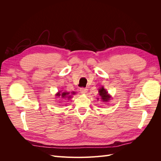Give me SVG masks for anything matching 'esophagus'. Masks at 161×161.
<instances>
[{
	"label": "esophagus",
	"mask_w": 161,
	"mask_h": 161,
	"mask_svg": "<svg viewBox=\"0 0 161 161\" xmlns=\"http://www.w3.org/2000/svg\"><path fill=\"white\" fill-rule=\"evenodd\" d=\"M87 91H88V89H87L86 88H80V92L82 94H85V93H86L87 92Z\"/></svg>",
	"instance_id": "1"
}]
</instances>
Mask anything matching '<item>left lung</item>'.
I'll return each instance as SVG.
<instances>
[{
	"instance_id": "8db88e82",
	"label": "left lung",
	"mask_w": 161,
	"mask_h": 161,
	"mask_svg": "<svg viewBox=\"0 0 161 161\" xmlns=\"http://www.w3.org/2000/svg\"><path fill=\"white\" fill-rule=\"evenodd\" d=\"M99 93L101 96L102 101L104 102V103H107V102L110 101L111 97L108 94V92L103 88V86H102L101 88L99 89Z\"/></svg>"
}]
</instances>
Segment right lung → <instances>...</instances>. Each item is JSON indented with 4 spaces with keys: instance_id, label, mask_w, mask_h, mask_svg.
Instances as JSON below:
<instances>
[{
    "instance_id": "1",
    "label": "right lung",
    "mask_w": 161,
    "mask_h": 161,
    "mask_svg": "<svg viewBox=\"0 0 161 161\" xmlns=\"http://www.w3.org/2000/svg\"><path fill=\"white\" fill-rule=\"evenodd\" d=\"M71 93L72 95H74V94H75V92H72ZM69 94H70L69 92H60H60H57V93L56 94V97H60L61 96V97H62V98H68V99H69L71 98V95H69Z\"/></svg>"
}]
</instances>
